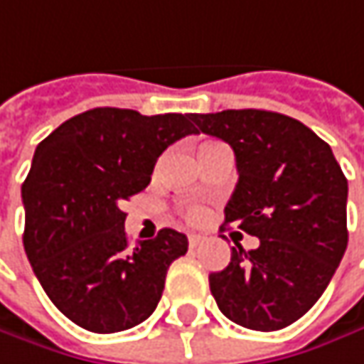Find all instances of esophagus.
<instances>
[{"mask_svg":"<svg viewBox=\"0 0 364 364\" xmlns=\"http://www.w3.org/2000/svg\"><path fill=\"white\" fill-rule=\"evenodd\" d=\"M202 242H204L202 235H189V248H198Z\"/></svg>","mask_w":364,"mask_h":364,"instance_id":"34e87169","label":"esophagus"}]
</instances>
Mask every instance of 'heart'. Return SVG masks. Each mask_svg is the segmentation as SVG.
I'll return each instance as SVG.
<instances>
[{"instance_id": "obj_1", "label": "heart", "mask_w": 364, "mask_h": 364, "mask_svg": "<svg viewBox=\"0 0 364 364\" xmlns=\"http://www.w3.org/2000/svg\"><path fill=\"white\" fill-rule=\"evenodd\" d=\"M202 215H204V213H202L200 208H191V210L187 213V216H189V220H200V218H202Z\"/></svg>"}]
</instances>
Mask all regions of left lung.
Segmentation results:
<instances>
[{"label": "left lung", "instance_id": "1", "mask_svg": "<svg viewBox=\"0 0 364 364\" xmlns=\"http://www.w3.org/2000/svg\"><path fill=\"white\" fill-rule=\"evenodd\" d=\"M191 120L235 151L240 179L225 225L260 242L250 252L235 244L231 262L208 277L210 291L233 323L283 329L313 309L346 252V177L331 148L296 118L250 108Z\"/></svg>", "mask_w": 364, "mask_h": 364}]
</instances>
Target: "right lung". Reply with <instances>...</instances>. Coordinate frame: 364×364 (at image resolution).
<instances>
[{
  "instance_id": "obj_1",
  "label": "right lung",
  "mask_w": 364,
  "mask_h": 364,
  "mask_svg": "<svg viewBox=\"0 0 364 364\" xmlns=\"http://www.w3.org/2000/svg\"><path fill=\"white\" fill-rule=\"evenodd\" d=\"M191 133V114L93 108L35 149L22 183L24 252L55 309L79 327L116 333L156 311L187 237L160 229L129 244L122 204L148 187L158 156Z\"/></svg>"
}]
</instances>
